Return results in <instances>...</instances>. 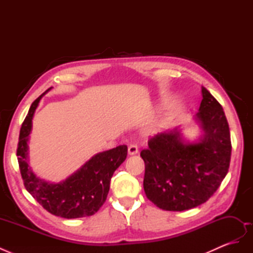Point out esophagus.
<instances>
[{
	"mask_svg": "<svg viewBox=\"0 0 253 253\" xmlns=\"http://www.w3.org/2000/svg\"><path fill=\"white\" fill-rule=\"evenodd\" d=\"M128 155H136L138 153V147L136 144H129L127 149Z\"/></svg>",
	"mask_w": 253,
	"mask_h": 253,
	"instance_id": "obj_1",
	"label": "esophagus"
}]
</instances>
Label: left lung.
<instances>
[{
	"instance_id": "1",
	"label": "left lung",
	"mask_w": 253,
	"mask_h": 253,
	"mask_svg": "<svg viewBox=\"0 0 253 253\" xmlns=\"http://www.w3.org/2000/svg\"><path fill=\"white\" fill-rule=\"evenodd\" d=\"M195 115L203 135L186 142L174 128L155 135L141 151L145 165L143 189L149 200L167 211H183L206 203L228 173L231 157L229 125L221 105L202 87Z\"/></svg>"
}]
</instances>
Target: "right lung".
I'll use <instances>...</instances> for the list:
<instances>
[{
  "label": "right lung",
  "mask_w": 253,
  "mask_h": 253,
  "mask_svg": "<svg viewBox=\"0 0 253 253\" xmlns=\"http://www.w3.org/2000/svg\"><path fill=\"white\" fill-rule=\"evenodd\" d=\"M33 102L20 129L17 156L24 186L43 208L56 216L78 218L95 214L104 204L114 172L127 155L126 144L94 155L79 170L58 183L41 179L28 165V140L33 117L41 98Z\"/></svg>",
  "instance_id": "add662e5"
}]
</instances>
